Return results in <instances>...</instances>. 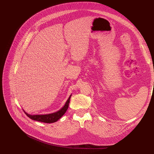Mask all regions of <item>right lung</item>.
Returning <instances> with one entry per match:
<instances>
[{
	"instance_id": "obj_1",
	"label": "right lung",
	"mask_w": 154,
	"mask_h": 154,
	"mask_svg": "<svg viewBox=\"0 0 154 154\" xmlns=\"http://www.w3.org/2000/svg\"><path fill=\"white\" fill-rule=\"evenodd\" d=\"M71 95H70L69 97L68 100L66 102V103L63 105V107H62L59 110L54 112L53 113H50V114H36V115H32V114H29L28 113L24 111L25 114L28 116V117L35 121H37V122H43L45 123H52L57 122L58 119L61 118L63 115L66 112V111L69 107V103L70 101V98H71Z\"/></svg>"
}]
</instances>
